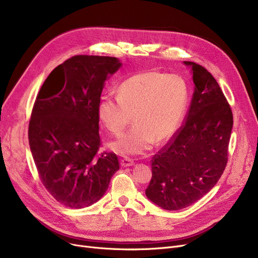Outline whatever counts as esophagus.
Segmentation results:
<instances>
[{
	"mask_svg": "<svg viewBox=\"0 0 258 258\" xmlns=\"http://www.w3.org/2000/svg\"><path fill=\"white\" fill-rule=\"evenodd\" d=\"M120 163H121V166L128 167V166L134 165V161L130 158H122L121 161H120Z\"/></svg>",
	"mask_w": 258,
	"mask_h": 258,
	"instance_id": "34e87169",
	"label": "esophagus"
}]
</instances>
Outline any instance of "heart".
Instances as JSON below:
<instances>
[{
  "mask_svg": "<svg viewBox=\"0 0 258 258\" xmlns=\"http://www.w3.org/2000/svg\"><path fill=\"white\" fill-rule=\"evenodd\" d=\"M187 97L186 84L179 75L144 71L124 79L117 96L103 95L97 106L100 122L115 136L134 117L135 124L111 144L112 150L123 156L143 155L155 141L169 140L180 126Z\"/></svg>",
  "mask_w": 258,
  "mask_h": 258,
  "instance_id": "1",
  "label": "heart"
}]
</instances>
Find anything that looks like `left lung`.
Returning <instances> with one entry per match:
<instances>
[{
  "label": "left lung",
  "instance_id": "obj_1",
  "mask_svg": "<svg viewBox=\"0 0 258 258\" xmlns=\"http://www.w3.org/2000/svg\"><path fill=\"white\" fill-rule=\"evenodd\" d=\"M190 66L195 92L185 123L152 159L145 195L159 207L192 205L218 183L228 162L233 115L224 93L204 67Z\"/></svg>",
  "mask_w": 258,
  "mask_h": 258
}]
</instances>
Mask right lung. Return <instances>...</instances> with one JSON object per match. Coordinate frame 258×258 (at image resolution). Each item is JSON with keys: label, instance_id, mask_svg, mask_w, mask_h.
Returning <instances> with one entry per match:
<instances>
[{"label": "right lung", "instance_id": "1", "mask_svg": "<svg viewBox=\"0 0 258 258\" xmlns=\"http://www.w3.org/2000/svg\"><path fill=\"white\" fill-rule=\"evenodd\" d=\"M116 57L75 55L40 88L29 121V145L39 179L60 204L80 209L105 194L119 169L114 153H99L97 106Z\"/></svg>", "mask_w": 258, "mask_h": 258}]
</instances>
